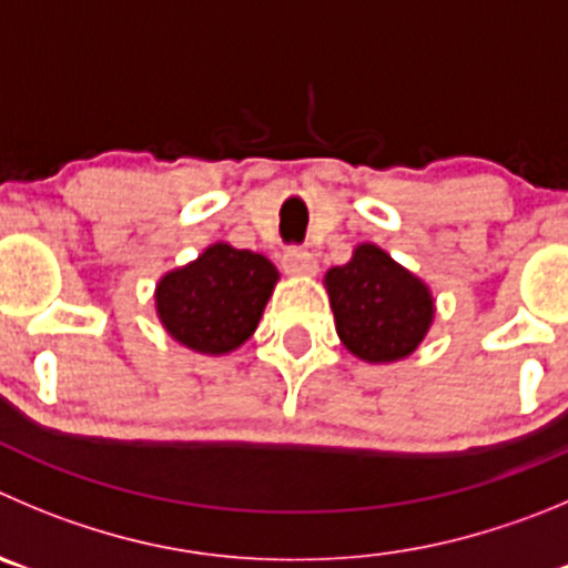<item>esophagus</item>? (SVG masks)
Listing matches in <instances>:
<instances>
[{
    "label": "esophagus",
    "mask_w": 568,
    "mask_h": 568,
    "mask_svg": "<svg viewBox=\"0 0 568 568\" xmlns=\"http://www.w3.org/2000/svg\"><path fill=\"white\" fill-rule=\"evenodd\" d=\"M283 268L291 277H314L316 274V257L311 252H302V248H291L283 257Z\"/></svg>",
    "instance_id": "34e87169"
}]
</instances>
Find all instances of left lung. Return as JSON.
<instances>
[{
	"label": "left lung",
	"mask_w": 568,
	"mask_h": 568,
	"mask_svg": "<svg viewBox=\"0 0 568 568\" xmlns=\"http://www.w3.org/2000/svg\"><path fill=\"white\" fill-rule=\"evenodd\" d=\"M322 283L338 338L364 364L404 362L432 331L437 302L428 283L378 243H358Z\"/></svg>",
	"instance_id": "1"
}]
</instances>
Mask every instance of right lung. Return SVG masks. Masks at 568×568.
I'll return each mask as SVG.
<instances>
[{"mask_svg":"<svg viewBox=\"0 0 568 568\" xmlns=\"http://www.w3.org/2000/svg\"><path fill=\"white\" fill-rule=\"evenodd\" d=\"M280 283L266 254L215 241L195 260L171 268L153 288L164 333L201 356H226L257 331Z\"/></svg>","mask_w":568,"mask_h":568,"instance_id":"right-lung-1","label":"right lung"}]
</instances>
